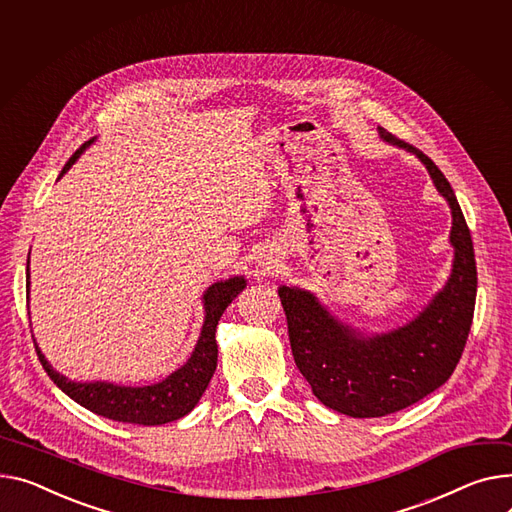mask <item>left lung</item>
I'll list each match as a JSON object with an SVG mask.
<instances>
[{
  "mask_svg": "<svg viewBox=\"0 0 512 512\" xmlns=\"http://www.w3.org/2000/svg\"><path fill=\"white\" fill-rule=\"evenodd\" d=\"M379 133L387 144L416 154L438 193L449 201L455 259L445 288L416 319L377 335H362L339 323L315 294L280 286L298 370L323 405L352 418L399 412L445 385L463 354L478 292L471 234L451 183L424 152L383 127Z\"/></svg>",
  "mask_w": 512,
  "mask_h": 512,
  "instance_id": "1",
  "label": "left lung"
}]
</instances>
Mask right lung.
<instances>
[{
	"label": "right lung",
	"mask_w": 512,
	"mask_h": 512,
	"mask_svg": "<svg viewBox=\"0 0 512 512\" xmlns=\"http://www.w3.org/2000/svg\"><path fill=\"white\" fill-rule=\"evenodd\" d=\"M92 142L94 140L86 142L80 150H76V154L70 160H67L59 179L67 173V170H70V166L80 158V154ZM245 286L247 282L243 276H234L230 280L216 282L206 290V294H203L206 319H203V327L195 344V350L179 370L168 374L164 381L156 385L121 387L105 381L76 383V381L65 379L57 370H53V366L47 362V358L43 356L37 344H34V350H37V356L45 372L51 377V381L65 395H70L76 403L86 407V410L115 422L140 424V426H160V424L175 422L187 416L201 399L203 391L208 389L210 379L214 377L216 362H218V344H216L218 321L226 311V306L238 296V292L245 290ZM28 288H30V280H28Z\"/></svg>",
	"instance_id": "add662e5"
}]
</instances>
